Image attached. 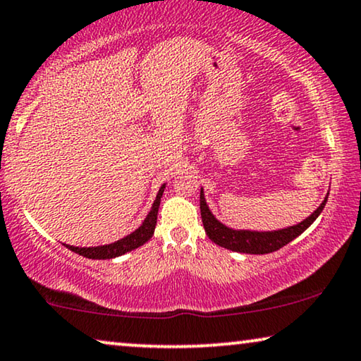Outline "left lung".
<instances>
[{
    "label": "left lung",
    "instance_id": "obj_1",
    "mask_svg": "<svg viewBox=\"0 0 361 361\" xmlns=\"http://www.w3.org/2000/svg\"><path fill=\"white\" fill-rule=\"evenodd\" d=\"M327 197L320 204L317 210L314 212L309 219L300 221L299 225L289 226V228L278 230V231H266V233H259V231H236L231 228H226L225 225H221L219 220L212 215V212L207 207V202L204 199V192L200 190V215H202V224H204L205 233L209 235V238L219 246H224L226 250L238 251V253H248V255H266L273 253L283 248L288 243H290L294 238L309 228L314 224V220L320 215V212L324 210Z\"/></svg>",
    "mask_w": 361,
    "mask_h": 361
}]
</instances>
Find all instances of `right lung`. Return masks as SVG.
Returning a JSON list of instances; mask_svg holds the SVG:
<instances>
[{"label": "right lung", "mask_w": 361, "mask_h": 361, "mask_svg": "<svg viewBox=\"0 0 361 361\" xmlns=\"http://www.w3.org/2000/svg\"><path fill=\"white\" fill-rule=\"evenodd\" d=\"M164 187L166 185H162L159 192H157V197L154 204H152L151 212L146 216V220L142 221L140 228L133 231L131 235H128L123 240H118L115 243L105 245V246H92V248H77V246H71V245H66V246L71 251H75V253L90 259H111V258H116V256L128 253V251L140 248V246L145 245L146 241L151 238L152 233H154L156 221H157V210H159L161 197H162V192H164Z\"/></svg>", "instance_id": "add662e5"}]
</instances>
